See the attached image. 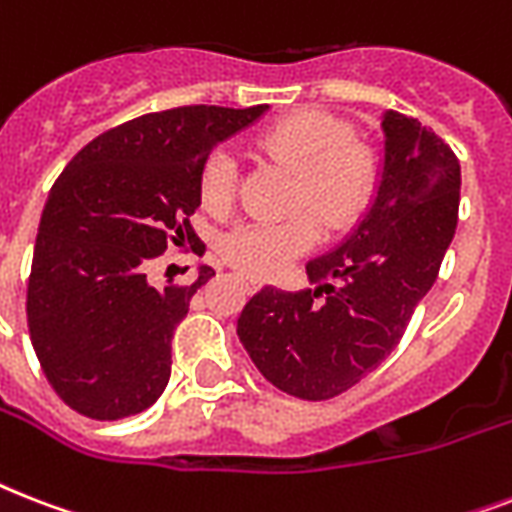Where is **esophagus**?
Instances as JSON below:
<instances>
[{
  "label": "esophagus",
  "instance_id": "34e87169",
  "mask_svg": "<svg viewBox=\"0 0 512 512\" xmlns=\"http://www.w3.org/2000/svg\"><path fill=\"white\" fill-rule=\"evenodd\" d=\"M236 279H239L241 284L249 289V292H257V289L263 287V281L255 279V276H247V273H236Z\"/></svg>",
  "mask_w": 512,
  "mask_h": 512
}]
</instances>
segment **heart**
<instances>
[{
	"mask_svg": "<svg viewBox=\"0 0 512 512\" xmlns=\"http://www.w3.org/2000/svg\"><path fill=\"white\" fill-rule=\"evenodd\" d=\"M260 146L297 172L295 207H308L327 233L348 231L377 199L380 156L353 140V127L324 111L284 116L260 135ZM239 164L228 148H215L199 170V201L212 215H225L236 199ZM308 212L281 223H241L220 239V255L252 276H273L319 241Z\"/></svg>",
	"mask_w": 512,
	"mask_h": 512,
	"instance_id": "obj_1",
	"label": "heart"
}]
</instances>
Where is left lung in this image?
<instances>
[{
	"label": "left lung",
	"mask_w": 512,
	"mask_h": 512,
	"mask_svg": "<svg viewBox=\"0 0 512 512\" xmlns=\"http://www.w3.org/2000/svg\"><path fill=\"white\" fill-rule=\"evenodd\" d=\"M382 132L377 201L342 247L305 265L319 287H265L239 316L236 332L265 380L303 401L340 396L396 350L457 231V154L398 111Z\"/></svg>",
	"instance_id": "1"
}]
</instances>
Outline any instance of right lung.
<instances>
[{
  "instance_id": "add662e5",
  "label": "right lung",
  "mask_w": 512,
  "mask_h": 512,
  "mask_svg": "<svg viewBox=\"0 0 512 512\" xmlns=\"http://www.w3.org/2000/svg\"><path fill=\"white\" fill-rule=\"evenodd\" d=\"M268 106H180L90 140L44 204L28 276V335L52 390L92 420L154 404L172 374V337L193 284L156 289L146 271L170 247L204 255L191 225L199 170L223 138Z\"/></svg>"
}]
</instances>
